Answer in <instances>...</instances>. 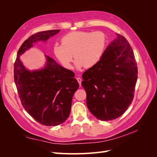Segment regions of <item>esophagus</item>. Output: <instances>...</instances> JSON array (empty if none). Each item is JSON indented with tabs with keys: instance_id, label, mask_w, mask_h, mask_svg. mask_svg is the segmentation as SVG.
Wrapping results in <instances>:
<instances>
[{
	"instance_id": "34e87169",
	"label": "esophagus",
	"mask_w": 157,
	"mask_h": 157,
	"mask_svg": "<svg viewBox=\"0 0 157 157\" xmlns=\"http://www.w3.org/2000/svg\"><path fill=\"white\" fill-rule=\"evenodd\" d=\"M77 81H78V82L79 83V85H80V86H81V82H82V79L80 78V77H77Z\"/></svg>"
}]
</instances>
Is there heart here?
I'll list each match as a JSON object with an SVG mask.
<instances>
[{"mask_svg":"<svg viewBox=\"0 0 157 157\" xmlns=\"http://www.w3.org/2000/svg\"><path fill=\"white\" fill-rule=\"evenodd\" d=\"M61 45L56 44L53 52L64 67L71 69L73 59H77V69L90 68L102 58L107 46V38L101 31H75L65 35L61 39Z\"/></svg>","mask_w":157,"mask_h":157,"instance_id":"obj_1","label":"heart"}]
</instances>
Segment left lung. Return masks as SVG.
<instances>
[{"mask_svg": "<svg viewBox=\"0 0 157 157\" xmlns=\"http://www.w3.org/2000/svg\"><path fill=\"white\" fill-rule=\"evenodd\" d=\"M108 45L99 62L82 74L89 111L98 119H116L125 113L134 98L137 67L134 52L124 36Z\"/></svg>", "mask_w": 157, "mask_h": 157, "instance_id": "obj_1", "label": "left lung"}]
</instances>
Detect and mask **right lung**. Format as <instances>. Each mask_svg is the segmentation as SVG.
<instances>
[{"label": "right lung", "mask_w": 157, "mask_h": 157, "mask_svg": "<svg viewBox=\"0 0 157 157\" xmlns=\"http://www.w3.org/2000/svg\"><path fill=\"white\" fill-rule=\"evenodd\" d=\"M59 29L36 33L25 40L19 49L14 63V82L25 111L40 124L52 126L62 124L69 116L75 92L79 87L75 73L63 67L50 57L44 68L29 71L20 56L36 42H46Z\"/></svg>", "instance_id": "right-lung-1"}]
</instances>
